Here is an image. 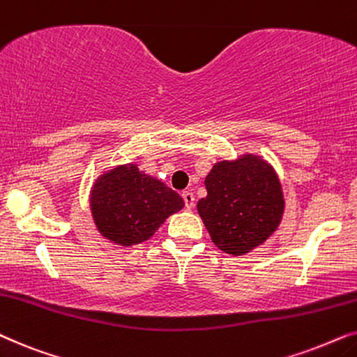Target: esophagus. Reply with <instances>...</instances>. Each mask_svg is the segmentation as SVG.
I'll use <instances>...</instances> for the list:
<instances>
[{
  "instance_id": "1",
  "label": "esophagus",
  "mask_w": 357,
  "mask_h": 357,
  "mask_svg": "<svg viewBox=\"0 0 357 357\" xmlns=\"http://www.w3.org/2000/svg\"><path fill=\"white\" fill-rule=\"evenodd\" d=\"M183 201H184V204H186L188 208H192L194 201H196V199H194V194L191 191H184L183 192Z\"/></svg>"
}]
</instances>
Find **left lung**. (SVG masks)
<instances>
[{
    "mask_svg": "<svg viewBox=\"0 0 357 357\" xmlns=\"http://www.w3.org/2000/svg\"><path fill=\"white\" fill-rule=\"evenodd\" d=\"M197 211L217 248L241 256L263 245L281 223L284 196L278 174L258 155L218 161L206 178Z\"/></svg>",
    "mask_w": 357,
    "mask_h": 357,
    "instance_id": "obj_1",
    "label": "left lung"
}]
</instances>
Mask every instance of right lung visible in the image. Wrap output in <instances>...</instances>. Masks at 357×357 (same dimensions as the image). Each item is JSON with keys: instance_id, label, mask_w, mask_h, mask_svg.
I'll list each match as a JSON object with an SVG mask.
<instances>
[{"instance_id": "obj_1", "label": "right lung", "mask_w": 357, "mask_h": 357, "mask_svg": "<svg viewBox=\"0 0 357 357\" xmlns=\"http://www.w3.org/2000/svg\"><path fill=\"white\" fill-rule=\"evenodd\" d=\"M184 207L183 197L137 165H121L99 176L91 213L104 238L121 246L149 240L166 218Z\"/></svg>"}]
</instances>
